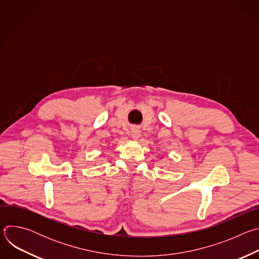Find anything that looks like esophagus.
<instances>
[{"label":"esophagus","mask_w":259,"mask_h":259,"mask_svg":"<svg viewBox=\"0 0 259 259\" xmlns=\"http://www.w3.org/2000/svg\"><path fill=\"white\" fill-rule=\"evenodd\" d=\"M131 137L134 139V140H137L139 137H140V130L138 129V128H136V127H133L132 129H131Z\"/></svg>","instance_id":"34e87169"}]
</instances>
